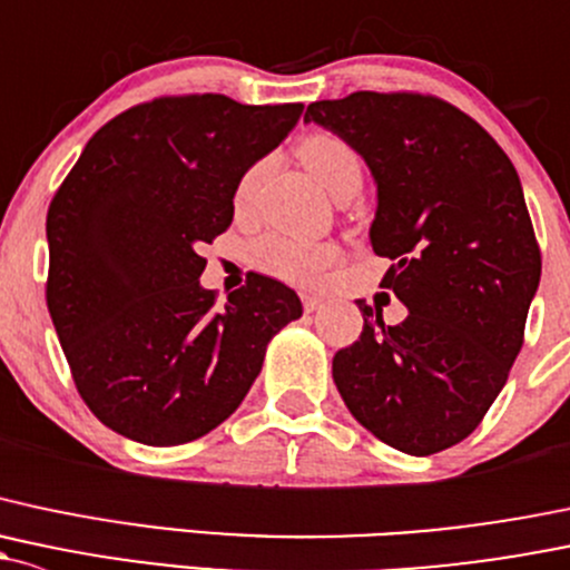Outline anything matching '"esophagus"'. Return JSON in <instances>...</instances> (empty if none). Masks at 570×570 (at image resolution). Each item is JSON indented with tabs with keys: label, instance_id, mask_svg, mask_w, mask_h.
<instances>
[{
	"label": "esophagus",
	"instance_id": "1",
	"mask_svg": "<svg viewBox=\"0 0 570 570\" xmlns=\"http://www.w3.org/2000/svg\"><path fill=\"white\" fill-rule=\"evenodd\" d=\"M322 297H316V295H303V308H305V314H314V311H320L322 308Z\"/></svg>",
	"mask_w": 570,
	"mask_h": 570
}]
</instances>
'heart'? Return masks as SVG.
Masks as SVG:
<instances>
[{
	"label": "heart",
	"mask_w": 570,
	"mask_h": 570,
	"mask_svg": "<svg viewBox=\"0 0 570 570\" xmlns=\"http://www.w3.org/2000/svg\"><path fill=\"white\" fill-rule=\"evenodd\" d=\"M303 166L311 171L331 194H344L350 188H361L363 183V160L361 153L341 136L316 130L305 136L297 147ZM262 166L248 169L237 185V202L248 199L254 190L256 177ZM338 259V250L327 243H311V239L267 235L250 245V265L273 278L286 281L295 286H316L325 275V269Z\"/></svg>",
	"instance_id": "obj_1"
}]
</instances>
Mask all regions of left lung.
<instances>
[{
	"label": "left lung",
	"instance_id": "obj_1",
	"mask_svg": "<svg viewBox=\"0 0 570 570\" xmlns=\"http://www.w3.org/2000/svg\"><path fill=\"white\" fill-rule=\"evenodd\" d=\"M305 122L346 139L376 179L371 248L401 325L357 301L363 333L335 352L352 415L385 445L431 456L481 426L524 344L541 248L511 158L470 114L436 95L352 92Z\"/></svg>",
	"mask_w": 570,
	"mask_h": 570
}]
</instances>
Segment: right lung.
Here are the masks:
<instances>
[{
  "mask_svg": "<svg viewBox=\"0 0 570 570\" xmlns=\"http://www.w3.org/2000/svg\"><path fill=\"white\" fill-rule=\"evenodd\" d=\"M303 104L164 95L109 119L48 205L46 303L76 391L144 445L199 440L254 385L295 289L250 275L224 305L202 289V245L224 235L245 171Z\"/></svg>",
  "mask_w": 570,
  "mask_h": 570,
  "instance_id": "1",
  "label": "right lung"
}]
</instances>
